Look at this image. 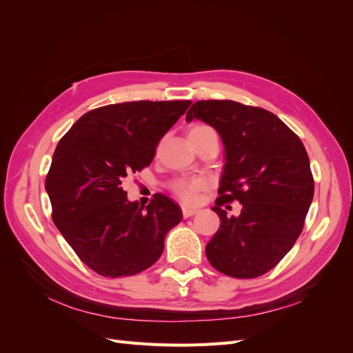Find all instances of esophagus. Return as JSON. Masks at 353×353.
<instances>
[{"mask_svg":"<svg viewBox=\"0 0 353 353\" xmlns=\"http://www.w3.org/2000/svg\"><path fill=\"white\" fill-rule=\"evenodd\" d=\"M197 213L196 208H188V206H183V216L184 218H190Z\"/></svg>","mask_w":353,"mask_h":353,"instance_id":"obj_1","label":"esophagus"}]
</instances>
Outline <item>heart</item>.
<instances>
[{
    "instance_id": "heart-1",
    "label": "heart",
    "mask_w": 353,
    "mask_h": 353,
    "mask_svg": "<svg viewBox=\"0 0 353 353\" xmlns=\"http://www.w3.org/2000/svg\"><path fill=\"white\" fill-rule=\"evenodd\" d=\"M210 134H215V131H213L209 125H203V123H196L188 130L190 141L199 140V138L210 135ZM201 187H203V181L199 178H181L175 181V183H172L170 190H172L183 201L193 203Z\"/></svg>"
}]
</instances>
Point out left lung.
Here are the masks:
<instances>
[{"label": "left lung", "mask_w": 353, "mask_h": 353, "mask_svg": "<svg viewBox=\"0 0 353 353\" xmlns=\"http://www.w3.org/2000/svg\"><path fill=\"white\" fill-rule=\"evenodd\" d=\"M187 122L215 128L225 145V165L212 210L221 227L206 244L213 268L234 279H256L272 270L301 236L314 199V176L305 145L274 113L231 100H201ZM239 199L241 216H226L223 202Z\"/></svg>", "instance_id": "obj_1"}]
</instances>
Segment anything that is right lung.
I'll use <instances>...</instances> for the list:
<instances>
[{
    "mask_svg": "<svg viewBox=\"0 0 353 353\" xmlns=\"http://www.w3.org/2000/svg\"><path fill=\"white\" fill-rule=\"evenodd\" d=\"M191 101H130L85 113L59 141L46 178L52 222L78 258L103 276L141 272L181 222L163 194L128 201L123 181L150 166L156 147Z\"/></svg>",
    "mask_w": 353,
    "mask_h": 353,
    "instance_id": "right-lung-1",
    "label": "right lung"
}]
</instances>
